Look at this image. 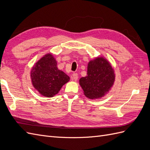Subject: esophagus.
<instances>
[{"label":"esophagus","mask_w":150,"mask_h":150,"mask_svg":"<svg viewBox=\"0 0 150 150\" xmlns=\"http://www.w3.org/2000/svg\"><path fill=\"white\" fill-rule=\"evenodd\" d=\"M72 78L74 79V81H77L78 79V75L77 73H73L72 76Z\"/></svg>","instance_id":"1"}]
</instances>
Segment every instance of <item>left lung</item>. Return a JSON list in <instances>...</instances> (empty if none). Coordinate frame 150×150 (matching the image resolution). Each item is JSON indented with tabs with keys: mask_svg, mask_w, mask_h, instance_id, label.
Segmentation results:
<instances>
[{
	"mask_svg": "<svg viewBox=\"0 0 150 150\" xmlns=\"http://www.w3.org/2000/svg\"><path fill=\"white\" fill-rule=\"evenodd\" d=\"M115 80V71L110 62L100 57L89 62L87 76L79 79V84L85 96L94 99L105 96L112 88Z\"/></svg>",
	"mask_w": 150,
	"mask_h": 150,
	"instance_id": "8db88e82",
	"label": "left lung"
}]
</instances>
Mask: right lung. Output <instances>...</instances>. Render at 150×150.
<instances>
[{
  "mask_svg": "<svg viewBox=\"0 0 150 150\" xmlns=\"http://www.w3.org/2000/svg\"><path fill=\"white\" fill-rule=\"evenodd\" d=\"M30 78L34 88L45 97L51 98L59 91L70 78L58 69L57 61L52 54H47L32 68Z\"/></svg>",
  "mask_w": 150,
  "mask_h": 150,
  "instance_id": "right-lung-1",
  "label": "right lung"
}]
</instances>
